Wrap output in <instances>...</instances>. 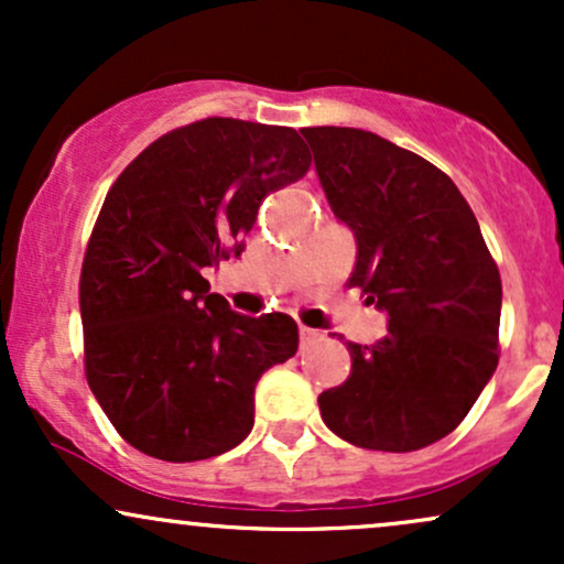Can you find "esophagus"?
<instances>
[{
	"instance_id": "1",
	"label": "esophagus",
	"mask_w": 564,
	"mask_h": 564,
	"mask_svg": "<svg viewBox=\"0 0 564 564\" xmlns=\"http://www.w3.org/2000/svg\"><path fill=\"white\" fill-rule=\"evenodd\" d=\"M321 336V332H315V328L304 326V323H300V341L302 345H310V341H315Z\"/></svg>"
}]
</instances>
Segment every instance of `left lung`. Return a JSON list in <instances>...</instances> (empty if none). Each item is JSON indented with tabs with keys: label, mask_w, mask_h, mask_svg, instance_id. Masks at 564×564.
I'll list each match as a JSON object with an SVG mask.
<instances>
[{
	"label": "left lung",
	"mask_w": 564,
	"mask_h": 564,
	"mask_svg": "<svg viewBox=\"0 0 564 564\" xmlns=\"http://www.w3.org/2000/svg\"><path fill=\"white\" fill-rule=\"evenodd\" d=\"M332 212L358 241L349 286L390 315L377 345L347 341L345 384L321 392L334 435L408 453L451 435L498 366L501 275L458 187L373 132L302 129Z\"/></svg>",
	"instance_id": "left-lung-1"
}]
</instances>
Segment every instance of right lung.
<instances>
[{"label": "right lung", "instance_id": "right-lung-1", "mask_svg": "<svg viewBox=\"0 0 564 564\" xmlns=\"http://www.w3.org/2000/svg\"><path fill=\"white\" fill-rule=\"evenodd\" d=\"M291 127L193 121L161 134L116 177L84 251V373L108 422L161 462L236 448L254 387L296 352L283 313H232L204 268L243 251L260 204L307 174Z\"/></svg>", "mask_w": 564, "mask_h": 564}]
</instances>
